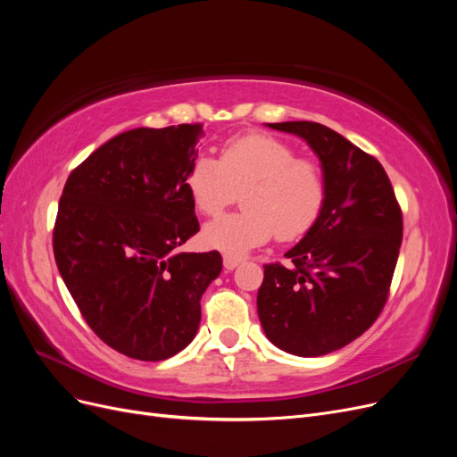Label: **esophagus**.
Returning a JSON list of instances; mask_svg holds the SVG:
<instances>
[{
  "label": "esophagus",
  "instance_id": "esophagus-1",
  "mask_svg": "<svg viewBox=\"0 0 457 457\" xmlns=\"http://www.w3.org/2000/svg\"><path fill=\"white\" fill-rule=\"evenodd\" d=\"M240 262H242L240 257H234V255H225L223 257V265H225L227 270H234L240 265Z\"/></svg>",
  "mask_w": 457,
  "mask_h": 457
}]
</instances>
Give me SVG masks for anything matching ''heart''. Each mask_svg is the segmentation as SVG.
<instances>
[{"label":"heart","instance_id":"1","mask_svg":"<svg viewBox=\"0 0 457 457\" xmlns=\"http://www.w3.org/2000/svg\"><path fill=\"white\" fill-rule=\"evenodd\" d=\"M196 210L217 217L244 190V212L207 223L202 240L213 250L242 255L267 244L297 240L316 223L326 200L320 165L295 158V150L270 135L252 133L230 139L219 160L198 156L187 173Z\"/></svg>","mask_w":457,"mask_h":457}]
</instances>
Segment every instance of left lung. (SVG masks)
I'll return each mask as SVG.
<instances>
[{"mask_svg":"<svg viewBox=\"0 0 457 457\" xmlns=\"http://www.w3.org/2000/svg\"><path fill=\"white\" fill-rule=\"evenodd\" d=\"M297 135L320 160L322 212L286 252L265 265L257 314L267 339L295 356L334 353L376 322L403 242V213L383 165L316 121L267 123Z\"/></svg>","mask_w":457,"mask_h":457,"instance_id":"1","label":"left lung"}]
</instances>
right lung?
Wrapping results in <instances>:
<instances>
[{"label":"right lung","instance_id":"right-lung-1","mask_svg":"<svg viewBox=\"0 0 457 457\" xmlns=\"http://www.w3.org/2000/svg\"><path fill=\"white\" fill-rule=\"evenodd\" d=\"M200 123L139 128L68 177L53 232L59 272L89 328L137 361H165L196 337L219 252L187 253L200 230L187 188Z\"/></svg>","mask_w":457,"mask_h":457}]
</instances>
